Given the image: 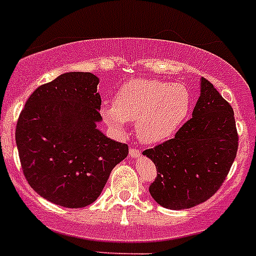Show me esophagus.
Returning <instances> with one entry per match:
<instances>
[{
	"mask_svg": "<svg viewBox=\"0 0 256 256\" xmlns=\"http://www.w3.org/2000/svg\"><path fill=\"white\" fill-rule=\"evenodd\" d=\"M130 155L132 156V158H140V156H141V151H140V148H132L130 150Z\"/></svg>",
	"mask_w": 256,
	"mask_h": 256,
	"instance_id": "obj_1",
	"label": "esophagus"
}]
</instances>
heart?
<instances>
[{
	"instance_id": "heart-1",
	"label": "heart",
	"mask_w": 256,
	"mask_h": 256,
	"mask_svg": "<svg viewBox=\"0 0 256 256\" xmlns=\"http://www.w3.org/2000/svg\"><path fill=\"white\" fill-rule=\"evenodd\" d=\"M190 108L191 94L186 86L138 78L124 83L114 94V104L101 108V115L119 133L126 130V122L136 123L141 141L158 144L177 132Z\"/></svg>"
}]
</instances>
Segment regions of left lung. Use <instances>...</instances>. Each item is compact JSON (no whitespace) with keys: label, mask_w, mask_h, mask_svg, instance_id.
<instances>
[{"label":"left lung","mask_w":256,"mask_h":256,"mask_svg":"<svg viewBox=\"0 0 256 256\" xmlns=\"http://www.w3.org/2000/svg\"><path fill=\"white\" fill-rule=\"evenodd\" d=\"M192 118L173 138L144 150L158 170L148 191L166 209L194 208L212 198L224 182L238 148L232 106L201 78Z\"/></svg>","instance_id":"left-lung-1"}]
</instances>
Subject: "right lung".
Listing matches in <instances>:
<instances>
[{
  "mask_svg": "<svg viewBox=\"0 0 256 256\" xmlns=\"http://www.w3.org/2000/svg\"><path fill=\"white\" fill-rule=\"evenodd\" d=\"M98 78L72 72L36 90L18 119V151L29 186L64 208H84L101 195L128 144L108 138L100 115Z\"/></svg>",
  "mask_w": 256,
  "mask_h": 256,
  "instance_id": "right-lung-1",
  "label": "right lung"
}]
</instances>
